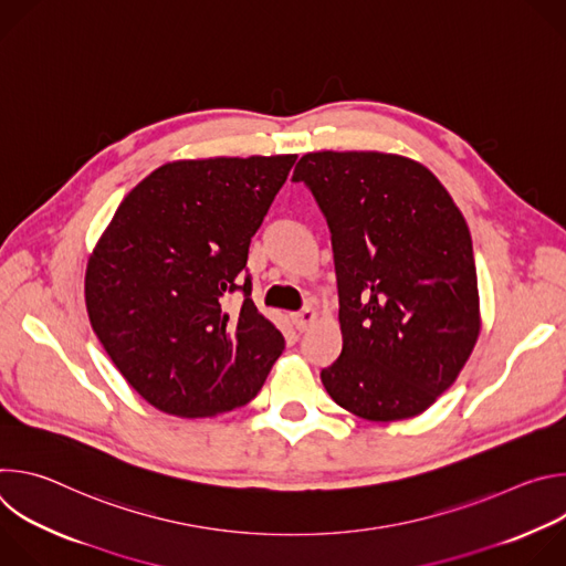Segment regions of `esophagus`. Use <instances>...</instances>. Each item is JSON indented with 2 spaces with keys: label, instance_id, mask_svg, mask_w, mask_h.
<instances>
[{
  "label": "esophagus",
  "instance_id": "esophagus-1",
  "mask_svg": "<svg viewBox=\"0 0 566 566\" xmlns=\"http://www.w3.org/2000/svg\"><path fill=\"white\" fill-rule=\"evenodd\" d=\"M291 319H293V325H295L297 332H306L311 322L315 319V311L306 306V308H302L297 313H291Z\"/></svg>",
  "mask_w": 566,
  "mask_h": 566
}]
</instances>
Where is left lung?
<instances>
[{
	"mask_svg": "<svg viewBox=\"0 0 566 566\" xmlns=\"http://www.w3.org/2000/svg\"><path fill=\"white\" fill-rule=\"evenodd\" d=\"M327 219L343 352L319 378L369 421L426 412L479 336L472 239L439 179L380 151H311L293 172Z\"/></svg>",
	"mask_w": 566,
	"mask_h": 566,
	"instance_id": "8db88e82",
	"label": "left lung"
}]
</instances>
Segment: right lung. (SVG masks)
Masks as SVG:
<instances>
[{
    "mask_svg": "<svg viewBox=\"0 0 566 566\" xmlns=\"http://www.w3.org/2000/svg\"><path fill=\"white\" fill-rule=\"evenodd\" d=\"M295 154L177 160L118 206L87 264L90 322L156 410L214 417L247 406L284 349L255 306L251 237ZM241 292L237 312L224 297Z\"/></svg>",
    "mask_w": 566,
    "mask_h": 566,
    "instance_id": "obj_1",
    "label": "right lung"
}]
</instances>
